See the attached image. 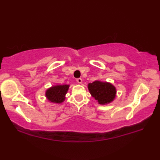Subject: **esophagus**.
Masks as SVG:
<instances>
[{"instance_id":"esophagus-1","label":"esophagus","mask_w":160,"mask_h":160,"mask_svg":"<svg viewBox=\"0 0 160 160\" xmlns=\"http://www.w3.org/2000/svg\"><path fill=\"white\" fill-rule=\"evenodd\" d=\"M76 81H77V82L78 83H82V78H77L76 79Z\"/></svg>"}]
</instances>
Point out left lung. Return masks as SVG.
Listing matches in <instances>:
<instances>
[{"instance_id":"8db88e82","label":"left lung","mask_w":160,"mask_h":160,"mask_svg":"<svg viewBox=\"0 0 160 160\" xmlns=\"http://www.w3.org/2000/svg\"><path fill=\"white\" fill-rule=\"evenodd\" d=\"M88 89L92 96L100 104H105L112 102L116 96V88L112 84L94 81L88 85Z\"/></svg>"}]
</instances>
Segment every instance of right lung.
<instances>
[{"label":"right lung","instance_id":"1","mask_svg":"<svg viewBox=\"0 0 160 160\" xmlns=\"http://www.w3.org/2000/svg\"><path fill=\"white\" fill-rule=\"evenodd\" d=\"M69 88V85H56L48 89L46 92L47 99L53 103L63 102L65 99V95Z\"/></svg>","mask_w":160,"mask_h":160}]
</instances>
